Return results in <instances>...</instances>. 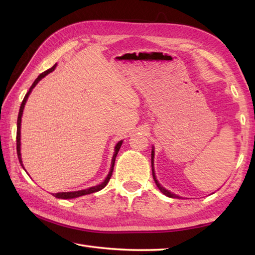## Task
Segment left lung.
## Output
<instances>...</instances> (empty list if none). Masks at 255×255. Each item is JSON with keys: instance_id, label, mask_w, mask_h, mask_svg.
Masks as SVG:
<instances>
[{"instance_id": "8db88e82", "label": "left lung", "mask_w": 255, "mask_h": 255, "mask_svg": "<svg viewBox=\"0 0 255 255\" xmlns=\"http://www.w3.org/2000/svg\"><path fill=\"white\" fill-rule=\"evenodd\" d=\"M151 155H152V158H151V162H152V176H153V180H154V182H155V184H156V186H158L160 191H161L162 193H163L164 195H166L167 197H172V198H176V197H177V198H180V196H177V195H175V194H172L171 192L167 191V189H165L163 186H161L160 183H159L158 181H156L155 174H154V169H153V155H154V151H153V150H152V154H151Z\"/></svg>"}]
</instances>
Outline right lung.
I'll use <instances>...</instances> for the list:
<instances>
[{"label": "right lung", "mask_w": 255, "mask_h": 255, "mask_svg": "<svg viewBox=\"0 0 255 255\" xmlns=\"http://www.w3.org/2000/svg\"><path fill=\"white\" fill-rule=\"evenodd\" d=\"M57 64H55L52 68L48 69L47 71L42 72L41 74H39V77H38L35 82L32 83V85L30 86L29 91L27 92V94L25 95L23 102H21V105H20V108H19V113H18V118H17V132H16V150H17V155H18V160H19V163L21 164V166H23V163H21V158H20V123H21V115H23V111H24V107H25V104H26V101L27 99H28V95L30 94L31 90L35 88L36 84L39 82V81L45 77V75H47L48 73L52 72L53 70H55ZM122 143L123 141H119L116 147H115V152H114V155H113V160H112V167H111V171L110 173H108L107 177L105 178V181L103 182L102 184H100V185H96V186H93V187H90V188H86V189H82V191H78V192H67V193H57V194H52L53 196L57 197V198H62V199H70V198H75V197H80V196H83V195H88V194H92V193H95V192H99L101 191V189L104 188L106 185L108 181L111 180L112 177V174H113V170H114V164H115V159L117 156V153L119 149H121L122 147ZM24 167V166H23Z\"/></svg>", "instance_id": "1"}]
</instances>
